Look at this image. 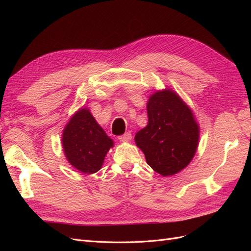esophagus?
<instances>
[{
    "label": "esophagus",
    "mask_w": 251,
    "mask_h": 251,
    "mask_svg": "<svg viewBox=\"0 0 251 251\" xmlns=\"http://www.w3.org/2000/svg\"><path fill=\"white\" fill-rule=\"evenodd\" d=\"M118 139L120 141H123V142H127V141H130L132 139V134L130 132H126V134L119 136Z\"/></svg>",
    "instance_id": "34e87169"
}]
</instances>
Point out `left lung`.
<instances>
[{
	"label": "left lung",
	"mask_w": 251,
	"mask_h": 251,
	"mask_svg": "<svg viewBox=\"0 0 251 251\" xmlns=\"http://www.w3.org/2000/svg\"><path fill=\"white\" fill-rule=\"evenodd\" d=\"M148 126L135 135L147 163L163 177L189 164L199 144V126L193 111L171 89L157 91L147 104Z\"/></svg>",
	"instance_id": "1"
}]
</instances>
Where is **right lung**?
I'll use <instances>...</instances> for the list:
<instances>
[{
  "mask_svg": "<svg viewBox=\"0 0 251 251\" xmlns=\"http://www.w3.org/2000/svg\"><path fill=\"white\" fill-rule=\"evenodd\" d=\"M62 143L67 160L86 175L101 169L105 155L114 146L113 140L87 108L78 110L68 121Z\"/></svg>",
  "mask_w": 251,
  "mask_h": 251,
  "instance_id": "obj_1",
  "label": "right lung"
}]
</instances>
